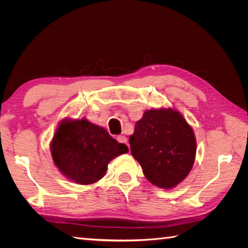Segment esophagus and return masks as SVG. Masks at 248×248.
Listing matches in <instances>:
<instances>
[{
  "label": "esophagus",
  "instance_id": "obj_1",
  "mask_svg": "<svg viewBox=\"0 0 248 248\" xmlns=\"http://www.w3.org/2000/svg\"><path fill=\"white\" fill-rule=\"evenodd\" d=\"M117 140H118V142H120V144L127 145V139L124 136H119L117 138ZM127 146H128V145H127Z\"/></svg>",
  "mask_w": 248,
  "mask_h": 248
}]
</instances>
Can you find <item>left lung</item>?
<instances>
[{"label": "left lung", "instance_id": "8db88e82", "mask_svg": "<svg viewBox=\"0 0 248 248\" xmlns=\"http://www.w3.org/2000/svg\"><path fill=\"white\" fill-rule=\"evenodd\" d=\"M132 156L145 177L162 189H171L188 176L197 153L192 127L170 108L148 109L129 138Z\"/></svg>", "mask_w": 248, "mask_h": 248}]
</instances>
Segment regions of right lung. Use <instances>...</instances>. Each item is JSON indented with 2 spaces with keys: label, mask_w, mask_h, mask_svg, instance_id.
<instances>
[{
  "label": "right lung",
  "mask_w": 248,
  "mask_h": 248,
  "mask_svg": "<svg viewBox=\"0 0 248 248\" xmlns=\"http://www.w3.org/2000/svg\"><path fill=\"white\" fill-rule=\"evenodd\" d=\"M126 145L112 139L101 126L86 118H65L50 141L55 166L70 181L90 185L99 181L117 156L127 153Z\"/></svg>",
  "instance_id": "add662e5"
}]
</instances>
